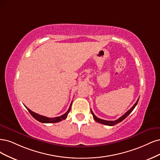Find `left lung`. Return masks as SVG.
<instances>
[{"label": "left lung", "instance_id": "left-lung-1", "mask_svg": "<svg viewBox=\"0 0 160 160\" xmlns=\"http://www.w3.org/2000/svg\"><path fill=\"white\" fill-rule=\"evenodd\" d=\"M138 100H139V98L138 99L137 102L135 103V104L133 105V106L130 108V110H129L127 112H126L125 114H123L122 116H121L120 118H118V120H115V121H109V120H104L100 119V118H98V117H96V116L94 115V114L93 113V112H92V110H91V113H92V116H93L94 119L95 120V121H96V122H98V123H102V124H104V125H106V126H114V125L117 124V123H118L121 122L122 120H124L125 118H126L128 115H130V113L133 111V110L134 109L135 107L136 106V105H137V104H138Z\"/></svg>", "mask_w": 160, "mask_h": 160}]
</instances>
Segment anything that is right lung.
I'll return each instance as SVG.
<instances>
[{"mask_svg":"<svg viewBox=\"0 0 160 160\" xmlns=\"http://www.w3.org/2000/svg\"><path fill=\"white\" fill-rule=\"evenodd\" d=\"M71 106H72V103H71V104L69 107V109L68 110V111H67L64 114L60 116H58V117H55V118H48V117H46V116H44L39 115V114H37V113H35V112L30 110V109H28V108L27 106H25V107L28 110V111L30 112V114H31L32 116L34 118V119L38 120V122H42V123H56V122H59L62 120L66 119L67 116H68V113L70 111Z\"/></svg>","mask_w":160,"mask_h":160,"instance_id":"obj_1","label":"right lung"}]
</instances>
